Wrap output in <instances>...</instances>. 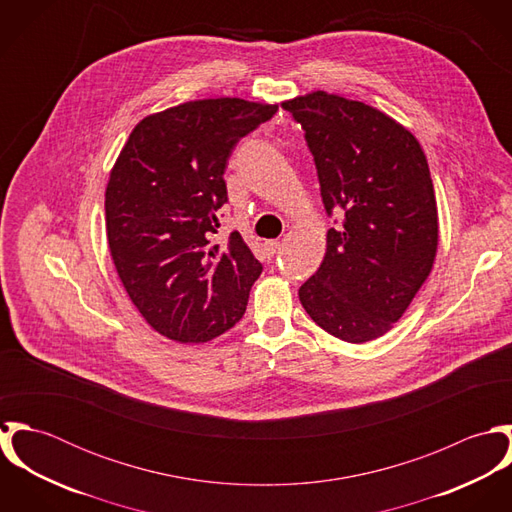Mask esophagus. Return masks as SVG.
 Instances as JSON below:
<instances>
[{"label": "esophagus", "mask_w": 512, "mask_h": 512, "mask_svg": "<svg viewBox=\"0 0 512 512\" xmlns=\"http://www.w3.org/2000/svg\"><path fill=\"white\" fill-rule=\"evenodd\" d=\"M264 246H266L268 254H272V256H274V254L280 250V242H278V240H268Z\"/></svg>", "instance_id": "obj_1"}]
</instances>
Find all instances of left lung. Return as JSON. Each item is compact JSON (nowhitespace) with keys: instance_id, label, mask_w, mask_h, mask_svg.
Listing matches in <instances>:
<instances>
[{"instance_id":"obj_1","label":"left lung","mask_w":512,"mask_h":512,"mask_svg":"<svg viewBox=\"0 0 512 512\" xmlns=\"http://www.w3.org/2000/svg\"><path fill=\"white\" fill-rule=\"evenodd\" d=\"M282 106L305 130L327 213H343L299 301L341 341L382 337L428 280L438 252L424 149L408 128L359 100L311 90Z\"/></svg>"}]
</instances>
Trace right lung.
I'll return each instance as SVG.
<instances>
[{
	"label": "right lung",
	"mask_w": 512,
	"mask_h": 512,
	"mask_svg": "<svg viewBox=\"0 0 512 512\" xmlns=\"http://www.w3.org/2000/svg\"><path fill=\"white\" fill-rule=\"evenodd\" d=\"M278 102L220 96L171 106L136 124L106 185V234L116 272L147 323L177 343L234 327L262 264L238 232L213 244L232 147Z\"/></svg>",
	"instance_id": "right-lung-1"
}]
</instances>
